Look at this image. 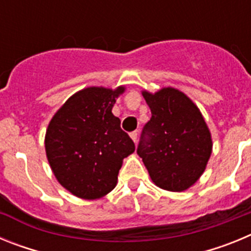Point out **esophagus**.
<instances>
[{"label":"esophagus","instance_id":"34e87169","mask_svg":"<svg viewBox=\"0 0 251 251\" xmlns=\"http://www.w3.org/2000/svg\"><path fill=\"white\" fill-rule=\"evenodd\" d=\"M129 136H130V138H132V141L134 142V143H136V142H137V138H138V133H137V130H134V132L130 133Z\"/></svg>","mask_w":251,"mask_h":251}]
</instances>
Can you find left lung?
<instances>
[{
    "label": "left lung",
    "mask_w": 251,
    "mask_h": 251,
    "mask_svg": "<svg viewBox=\"0 0 251 251\" xmlns=\"http://www.w3.org/2000/svg\"><path fill=\"white\" fill-rule=\"evenodd\" d=\"M152 118L143 128L137 153L159 188L185 191L205 172L212 138L196 104L176 88L142 92Z\"/></svg>",
    "instance_id": "1"
}]
</instances>
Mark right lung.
Listing matches in <instances>:
<instances>
[{"mask_svg":"<svg viewBox=\"0 0 251 251\" xmlns=\"http://www.w3.org/2000/svg\"><path fill=\"white\" fill-rule=\"evenodd\" d=\"M126 86H89L73 94L51 118L45 134L49 165L57 182L84 200L109 194L123 159L136 150L112 113Z\"/></svg>","mask_w":251,"mask_h":251,"instance_id":"right-lung-1","label":"right lung"}]
</instances>
